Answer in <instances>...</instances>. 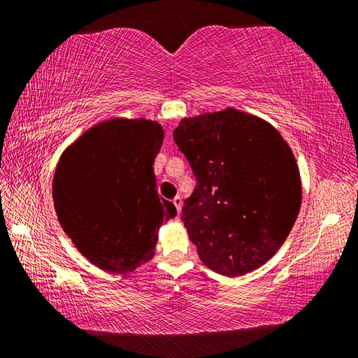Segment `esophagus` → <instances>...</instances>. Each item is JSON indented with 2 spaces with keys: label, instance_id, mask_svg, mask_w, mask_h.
<instances>
[{
  "label": "esophagus",
  "instance_id": "obj_1",
  "mask_svg": "<svg viewBox=\"0 0 358 358\" xmlns=\"http://www.w3.org/2000/svg\"><path fill=\"white\" fill-rule=\"evenodd\" d=\"M173 205H175V208H177V211L180 213V210H181V205H183V201H181V197L180 196H177L173 199Z\"/></svg>",
  "mask_w": 358,
  "mask_h": 358
}]
</instances>
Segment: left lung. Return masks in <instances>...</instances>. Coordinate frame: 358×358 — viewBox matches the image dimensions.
Here are the masks:
<instances>
[{
	"instance_id": "8db88e82",
	"label": "left lung",
	"mask_w": 358,
	"mask_h": 358,
	"mask_svg": "<svg viewBox=\"0 0 358 358\" xmlns=\"http://www.w3.org/2000/svg\"><path fill=\"white\" fill-rule=\"evenodd\" d=\"M173 141L196 177L181 221L202 262L240 276L275 256L301 205L295 157L273 126L227 108L180 121Z\"/></svg>"
}]
</instances>
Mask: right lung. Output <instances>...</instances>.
I'll list each match as a JSON object with an SVG mask.
<instances>
[{
  "label": "right lung",
  "instance_id": "1",
  "mask_svg": "<svg viewBox=\"0 0 358 358\" xmlns=\"http://www.w3.org/2000/svg\"><path fill=\"white\" fill-rule=\"evenodd\" d=\"M164 131L156 121L115 118L64 151L53 178L58 221L90 262L126 273L155 256L157 229L177 216L153 171Z\"/></svg>",
  "mask_w": 358,
  "mask_h": 358
}]
</instances>
